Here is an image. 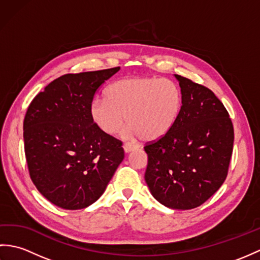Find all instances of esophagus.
Returning a JSON list of instances; mask_svg holds the SVG:
<instances>
[{"label": "esophagus", "mask_w": 260, "mask_h": 260, "mask_svg": "<svg viewBox=\"0 0 260 260\" xmlns=\"http://www.w3.org/2000/svg\"><path fill=\"white\" fill-rule=\"evenodd\" d=\"M123 148H124L125 153H129L132 151L137 150V148H139V145L133 144V143H125V144L123 145Z\"/></svg>", "instance_id": "obj_1"}]
</instances>
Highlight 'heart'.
Segmentation results:
<instances>
[{"instance_id":"b5f03b06","label":"heart","mask_w":260,"mask_h":260,"mask_svg":"<svg viewBox=\"0 0 260 260\" xmlns=\"http://www.w3.org/2000/svg\"><path fill=\"white\" fill-rule=\"evenodd\" d=\"M106 98H95L90 116L99 129L114 135L125 117L132 134L144 141H155L167 135L178 120L183 95L180 86L167 78L128 77L113 82Z\"/></svg>"}]
</instances>
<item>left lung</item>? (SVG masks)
<instances>
[{
	"label": "left lung",
	"mask_w": 260,
	"mask_h": 260,
	"mask_svg": "<svg viewBox=\"0 0 260 260\" xmlns=\"http://www.w3.org/2000/svg\"><path fill=\"white\" fill-rule=\"evenodd\" d=\"M183 104L169 133L144 146L145 181L152 196L171 209L201 206L222 185L234 148V125L218 97L175 75Z\"/></svg>",
	"instance_id": "left-lung-1"
}]
</instances>
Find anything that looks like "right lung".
Here are the masks:
<instances>
[{"mask_svg": "<svg viewBox=\"0 0 260 260\" xmlns=\"http://www.w3.org/2000/svg\"><path fill=\"white\" fill-rule=\"evenodd\" d=\"M118 70L63 75L27 107L23 140L30 178L59 208L78 210L97 201L123 161V143L90 116L96 91Z\"/></svg>", "mask_w": 260, "mask_h": 260, "instance_id": "right-lung-1", "label": "right lung"}]
</instances>
